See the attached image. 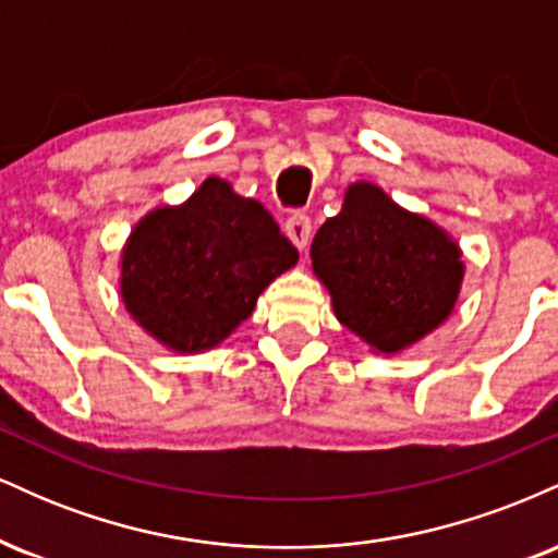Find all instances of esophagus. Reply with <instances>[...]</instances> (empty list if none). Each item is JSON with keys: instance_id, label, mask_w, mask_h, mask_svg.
Wrapping results in <instances>:
<instances>
[{"instance_id": "1", "label": "esophagus", "mask_w": 558, "mask_h": 558, "mask_svg": "<svg viewBox=\"0 0 558 558\" xmlns=\"http://www.w3.org/2000/svg\"><path fill=\"white\" fill-rule=\"evenodd\" d=\"M286 235L296 243L299 248H306L310 246V239H312V220L306 217L304 213H293L291 217L286 220Z\"/></svg>"}]
</instances>
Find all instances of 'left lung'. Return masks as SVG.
Instances as JSON below:
<instances>
[{
	"instance_id": "obj_1",
	"label": "left lung",
	"mask_w": 558,
	"mask_h": 558,
	"mask_svg": "<svg viewBox=\"0 0 558 558\" xmlns=\"http://www.w3.org/2000/svg\"><path fill=\"white\" fill-rule=\"evenodd\" d=\"M310 254L336 317L383 354L438 328L464 272L462 252L444 230L373 183L345 191L343 209L317 230Z\"/></svg>"
}]
</instances>
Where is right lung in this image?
I'll return each instance as SVG.
<instances>
[{
    "label": "right lung",
    "instance_id": "1",
    "mask_svg": "<svg viewBox=\"0 0 558 558\" xmlns=\"http://www.w3.org/2000/svg\"><path fill=\"white\" fill-rule=\"evenodd\" d=\"M296 259V246L259 202L207 178L183 207L157 209L133 230L123 301L157 341L194 354L239 328Z\"/></svg>",
    "mask_w": 558,
    "mask_h": 558
}]
</instances>
